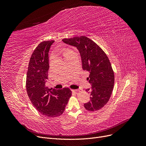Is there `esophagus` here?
<instances>
[{"mask_svg":"<svg viewBox=\"0 0 146 146\" xmlns=\"http://www.w3.org/2000/svg\"><path fill=\"white\" fill-rule=\"evenodd\" d=\"M72 91L74 92H78L79 91V89H73Z\"/></svg>","mask_w":146,"mask_h":146,"instance_id":"obj_1","label":"esophagus"}]
</instances>
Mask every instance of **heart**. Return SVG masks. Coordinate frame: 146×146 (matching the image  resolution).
<instances>
[{"instance_id":"heart-1","label":"heart","mask_w":146,"mask_h":146,"mask_svg":"<svg viewBox=\"0 0 146 146\" xmlns=\"http://www.w3.org/2000/svg\"><path fill=\"white\" fill-rule=\"evenodd\" d=\"M70 52H71V50H64V52H63L64 56V57L66 56Z\"/></svg>"}]
</instances>
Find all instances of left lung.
Masks as SVG:
<instances>
[{"mask_svg":"<svg viewBox=\"0 0 146 146\" xmlns=\"http://www.w3.org/2000/svg\"><path fill=\"white\" fill-rule=\"evenodd\" d=\"M62 41L78 48L82 68L90 73L88 79L92 87L86 91L90 94V99L84 106L90 111L99 110L110 100L113 88L114 73L108 57L98 45L86 36L64 38Z\"/></svg>","mask_w":146,"mask_h":146,"instance_id":"obj_1","label":"left lung"}]
</instances>
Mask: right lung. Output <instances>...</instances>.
<instances>
[{"mask_svg":"<svg viewBox=\"0 0 146 146\" xmlns=\"http://www.w3.org/2000/svg\"><path fill=\"white\" fill-rule=\"evenodd\" d=\"M54 42L42 41L34 50L29 62L26 81L31 102L41 113L48 117L61 115L72 96L69 88L59 90L45 86L50 67L48 52Z\"/></svg>","mask_w":146,"mask_h":146,"instance_id":"add662e5","label":"right lung"}]
</instances>
